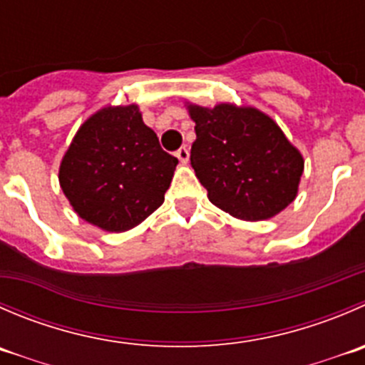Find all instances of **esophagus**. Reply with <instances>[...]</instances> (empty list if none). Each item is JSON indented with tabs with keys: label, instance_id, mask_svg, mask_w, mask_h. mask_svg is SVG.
<instances>
[{
	"label": "esophagus",
	"instance_id": "34e87169",
	"mask_svg": "<svg viewBox=\"0 0 365 365\" xmlns=\"http://www.w3.org/2000/svg\"><path fill=\"white\" fill-rule=\"evenodd\" d=\"M176 157H178V160L182 162V164H187V162H189V150H187L185 146L180 148V150L176 151Z\"/></svg>",
	"mask_w": 365,
	"mask_h": 365
}]
</instances>
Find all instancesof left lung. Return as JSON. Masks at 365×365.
Wrapping results in <instances>:
<instances>
[{
	"mask_svg": "<svg viewBox=\"0 0 365 365\" xmlns=\"http://www.w3.org/2000/svg\"><path fill=\"white\" fill-rule=\"evenodd\" d=\"M187 108L196 123L190 164L215 207L264 221L294 201L305 162L269 115L232 103Z\"/></svg>",
	"mask_w": 365,
	"mask_h": 365,
	"instance_id": "left-lung-1",
	"label": "left lung"
}]
</instances>
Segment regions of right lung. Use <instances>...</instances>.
I'll use <instances>...</instances> for the list:
<instances>
[{
    "mask_svg": "<svg viewBox=\"0 0 365 365\" xmlns=\"http://www.w3.org/2000/svg\"><path fill=\"white\" fill-rule=\"evenodd\" d=\"M178 158L165 153L137 105L105 107L67 148L58 182L83 221L126 232L164 203Z\"/></svg>",
    "mask_w": 365,
    "mask_h": 365,
    "instance_id": "add662e5",
    "label": "right lung"
}]
</instances>
